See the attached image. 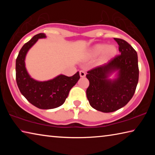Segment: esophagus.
<instances>
[{
    "mask_svg": "<svg viewBox=\"0 0 155 155\" xmlns=\"http://www.w3.org/2000/svg\"><path fill=\"white\" fill-rule=\"evenodd\" d=\"M79 74L81 77H85V72L83 71V70H81L79 72Z\"/></svg>",
    "mask_w": 155,
    "mask_h": 155,
    "instance_id": "34e87169",
    "label": "esophagus"
}]
</instances>
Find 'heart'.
Segmentation results:
<instances>
[{
    "mask_svg": "<svg viewBox=\"0 0 155 155\" xmlns=\"http://www.w3.org/2000/svg\"><path fill=\"white\" fill-rule=\"evenodd\" d=\"M117 48L115 45H107V44H97L89 50L91 56H98L103 54V61L106 62L114 59L116 56Z\"/></svg>",
    "mask_w": 155,
    "mask_h": 155,
    "instance_id": "1",
    "label": "heart"
}]
</instances>
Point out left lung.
Here are the masks:
<instances>
[{"label":"left lung","instance_id":"left-lung-1","mask_svg":"<svg viewBox=\"0 0 155 155\" xmlns=\"http://www.w3.org/2000/svg\"><path fill=\"white\" fill-rule=\"evenodd\" d=\"M121 54L107 64L90 70L86 91L90 105L97 111L110 113L124 107L132 97L139 80L137 52L127 41L114 38ZM115 74L114 78L110 77Z\"/></svg>","mask_w":155,"mask_h":155}]
</instances>
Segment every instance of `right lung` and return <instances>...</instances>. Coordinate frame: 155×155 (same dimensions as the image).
<instances>
[{"instance_id": "obj_1", "label": "right lung", "mask_w": 155, "mask_h": 155, "mask_svg": "<svg viewBox=\"0 0 155 155\" xmlns=\"http://www.w3.org/2000/svg\"><path fill=\"white\" fill-rule=\"evenodd\" d=\"M44 33H39L31 39L20 49L15 61V76L21 94L33 105L41 109H54L62 105L70 90L79 80V72L72 77L59 74L52 79L39 81L28 74L25 66L28 51L39 39L46 38Z\"/></svg>"}]
</instances>
